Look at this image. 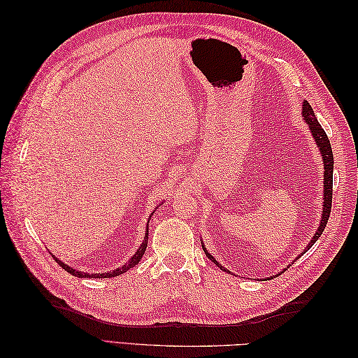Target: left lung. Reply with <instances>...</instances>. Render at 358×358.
Instances as JSON below:
<instances>
[{"label":"left lung","instance_id":"obj_1","mask_svg":"<svg viewBox=\"0 0 358 358\" xmlns=\"http://www.w3.org/2000/svg\"><path fill=\"white\" fill-rule=\"evenodd\" d=\"M301 113H303V117H305V120H306V123H308V126H309V131H310V134H313L314 140H315V143H317V146L320 148V154H322L323 166H324V177H323V180H324V183H323V185H324V187H323V189H324V194H323V214H322V220H320V226H318V229H317V232L314 234L313 240L309 241V245L306 246V249L303 250V254H305V252H308V250H309L310 248H313L314 243H315L318 238H320V235L323 234L324 227H326V223H328V218H329V215H331V208H332L334 155H332V149H331V143H329V140H328V135H326V132L323 131L322 124L317 121V117L314 115V110H313V108H310V104H309L308 101L303 103ZM203 249H204V254H206V257L209 258V260L214 262L222 271L229 272L227 269H224L223 266L220 264V263L215 260V258L208 252L206 248H204V245H203ZM296 258H299V257H296ZM287 268H289V266H287ZM283 271H286V269H283Z\"/></svg>","mask_w":358,"mask_h":358}]
</instances>
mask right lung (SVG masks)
<instances>
[{"instance_id":"add662e5","label":"right lung","mask_w":358,"mask_h":358,"mask_svg":"<svg viewBox=\"0 0 358 358\" xmlns=\"http://www.w3.org/2000/svg\"><path fill=\"white\" fill-rule=\"evenodd\" d=\"M148 238H149V223H148V226H146V235H144V240H143V243H141V246L136 249V252L129 258V262H126L123 266H121V268H117V269H113L112 272H103V273H87V272H81V271H75L73 268H71V266H67V264H64L63 262H59L57 257H53L57 260V263L62 266V268L64 269V271H67L69 273H72V275H75V277H80V278H85V277H90V278H110V277H117V275H120V273H124V272H127L129 269L131 268H134L135 264H138L140 263V260H141V257H143V254H144V250H146V248H148Z\"/></svg>"}]
</instances>
